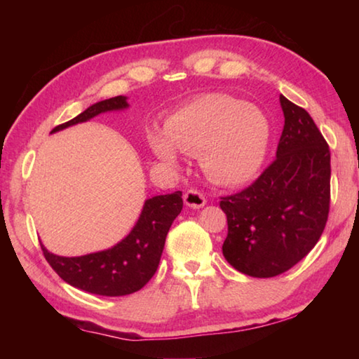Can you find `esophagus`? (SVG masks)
Instances as JSON below:
<instances>
[{
	"label": "esophagus",
	"mask_w": 359,
	"mask_h": 359,
	"mask_svg": "<svg viewBox=\"0 0 359 359\" xmlns=\"http://www.w3.org/2000/svg\"><path fill=\"white\" fill-rule=\"evenodd\" d=\"M184 203L191 209H201L205 204V196L198 190H188L184 194Z\"/></svg>",
	"instance_id": "1"
}]
</instances>
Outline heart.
Segmentation results:
<instances>
[{
    "mask_svg": "<svg viewBox=\"0 0 359 359\" xmlns=\"http://www.w3.org/2000/svg\"><path fill=\"white\" fill-rule=\"evenodd\" d=\"M269 136V120L259 109L226 95H205L172 114L165 135L150 136V147L166 165L177 163V150L199 155L212 180L238 185L259 169Z\"/></svg>",
    "mask_w": 359,
    "mask_h": 359,
    "instance_id": "obj_1",
    "label": "heart"
}]
</instances>
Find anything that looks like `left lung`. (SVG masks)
I'll list each match as a JSON object with an SVG mask.
<instances>
[{
    "instance_id": "left-lung-1",
    "label": "left lung",
    "mask_w": 359,
    "mask_h": 359,
    "mask_svg": "<svg viewBox=\"0 0 359 359\" xmlns=\"http://www.w3.org/2000/svg\"><path fill=\"white\" fill-rule=\"evenodd\" d=\"M285 117L276 160L250 187L220 201L228 236L223 257L239 272L267 278L306 257L326 226L331 151L311 115L280 95Z\"/></svg>"
}]
</instances>
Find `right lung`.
Returning <instances> with one entry per match:
<instances>
[{
  "label": "right lung",
  "instance_id": "right-lung-1",
  "mask_svg": "<svg viewBox=\"0 0 359 359\" xmlns=\"http://www.w3.org/2000/svg\"><path fill=\"white\" fill-rule=\"evenodd\" d=\"M126 107V96L100 101L85 109L77 117L55 126L52 133L82 123L102 112L121 111ZM182 208V191L160 194L144 203L141 215L131 233L107 250L83 257H58L41 244L42 253L52 269L71 287L100 296L131 294L154 277L165 248L168 231Z\"/></svg>",
  "mask_w": 359,
  "mask_h": 359
}]
</instances>
